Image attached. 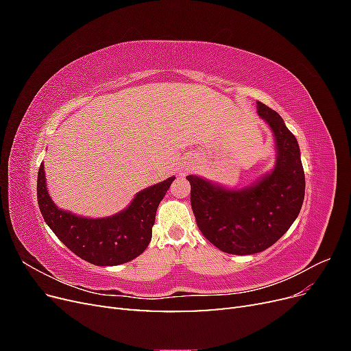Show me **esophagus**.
<instances>
[{"label":"esophagus","instance_id":"34e87169","mask_svg":"<svg viewBox=\"0 0 351 351\" xmlns=\"http://www.w3.org/2000/svg\"><path fill=\"white\" fill-rule=\"evenodd\" d=\"M186 171H189V167H186V168L183 169V173H186Z\"/></svg>","mask_w":351,"mask_h":351}]
</instances>
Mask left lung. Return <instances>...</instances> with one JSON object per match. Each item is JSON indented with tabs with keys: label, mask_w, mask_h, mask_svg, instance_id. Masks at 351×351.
I'll return each instance as SVG.
<instances>
[{
	"label": "left lung",
	"mask_w": 351,
	"mask_h": 351,
	"mask_svg": "<svg viewBox=\"0 0 351 351\" xmlns=\"http://www.w3.org/2000/svg\"><path fill=\"white\" fill-rule=\"evenodd\" d=\"M258 115L275 141V165L241 189H230L199 176H187L197 227L214 246L231 254L263 252L291 227L304 199L300 147L284 120L262 102Z\"/></svg>",
	"instance_id": "left-lung-1"
}]
</instances>
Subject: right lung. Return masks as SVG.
I'll list each match as a JSON object with an SVG mask.
<instances>
[{"label":"right lung","mask_w":351,"mask_h":351,"mask_svg":"<svg viewBox=\"0 0 351 351\" xmlns=\"http://www.w3.org/2000/svg\"><path fill=\"white\" fill-rule=\"evenodd\" d=\"M176 177L146 187L119 214L88 218L60 209L48 195L44 162L38 173L40 214L54 234L79 258L98 267H114L139 256L152 239L156 209Z\"/></svg>","instance_id":"right-lung-1"}]
</instances>
